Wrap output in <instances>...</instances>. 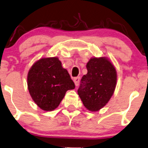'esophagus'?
<instances>
[{"mask_svg": "<svg viewBox=\"0 0 148 148\" xmlns=\"http://www.w3.org/2000/svg\"><path fill=\"white\" fill-rule=\"evenodd\" d=\"M74 80L75 85L78 86V83H79V81H80V77H79V76H78V77H75L74 78V80Z\"/></svg>", "mask_w": 148, "mask_h": 148, "instance_id": "obj_1", "label": "esophagus"}]
</instances>
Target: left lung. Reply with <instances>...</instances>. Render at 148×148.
Instances as JSON below:
<instances>
[{"mask_svg": "<svg viewBox=\"0 0 148 148\" xmlns=\"http://www.w3.org/2000/svg\"><path fill=\"white\" fill-rule=\"evenodd\" d=\"M87 74L81 78L78 94L90 111L103 108L113 96L117 83V72L106 57H92L87 63Z\"/></svg>", "mask_w": 148, "mask_h": 148, "instance_id": "left-lung-1", "label": "left lung"}]
</instances>
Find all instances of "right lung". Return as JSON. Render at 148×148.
<instances>
[{
  "instance_id": "obj_1",
  "label": "right lung",
  "mask_w": 148,
  "mask_h": 148,
  "mask_svg": "<svg viewBox=\"0 0 148 148\" xmlns=\"http://www.w3.org/2000/svg\"><path fill=\"white\" fill-rule=\"evenodd\" d=\"M27 85L33 100L46 111L57 108L66 91L75 88L68 72L56 57L37 61L28 72Z\"/></svg>"
}]
</instances>
